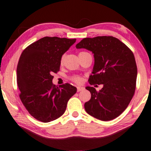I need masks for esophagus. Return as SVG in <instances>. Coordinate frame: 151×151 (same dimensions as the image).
I'll return each mask as SVG.
<instances>
[{
  "label": "esophagus",
  "mask_w": 151,
  "mask_h": 151,
  "mask_svg": "<svg viewBox=\"0 0 151 151\" xmlns=\"http://www.w3.org/2000/svg\"><path fill=\"white\" fill-rule=\"evenodd\" d=\"M84 89H85V88H84L83 87H77V91H78V92H79V91H82V90H83Z\"/></svg>",
  "instance_id": "1"
}]
</instances>
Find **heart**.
Segmentation results:
<instances>
[{
	"label": "heart",
	"mask_w": 151,
	"mask_h": 151,
	"mask_svg": "<svg viewBox=\"0 0 151 151\" xmlns=\"http://www.w3.org/2000/svg\"><path fill=\"white\" fill-rule=\"evenodd\" d=\"M83 53H85V52H80L79 55H81ZM63 61H64V56H62L61 60H60V63H61V64L63 63ZM72 80H73V81L76 83H80L82 82V78L79 77V76H74V77H73V78H72Z\"/></svg>",
	"instance_id": "b5f03b06"
}]
</instances>
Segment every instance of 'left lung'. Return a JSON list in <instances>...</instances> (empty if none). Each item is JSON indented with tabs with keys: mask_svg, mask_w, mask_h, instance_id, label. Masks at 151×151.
<instances>
[{
	"mask_svg": "<svg viewBox=\"0 0 151 151\" xmlns=\"http://www.w3.org/2000/svg\"><path fill=\"white\" fill-rule=\"evenodd\" d=\"M76 47L92 52L94 65L89 84L103 86L99 91L93 87H86L91 95L85 103L86 111L101 121L116 118L127 108L135 91L137 68L134 54L111 36L85 38Z\"/></svg>",
	"mask_w": 151,
	"mask_h": 151,
	"instance_id": "obj_1",
	"label": "left lung"
}]
</instances>
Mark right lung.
I'll use <instances>...</instances> for the list:
<instances>
[{
	"mask_svg": "<svg viewBox=\"0 0 151 151\" xmlns=\"http://www.w3.org/2000/svg\"><path fill=\"white\" fill-rule=\"evenodd\" d=\"M76 39L45 37L23 50L17 65L21 101L28 112L44 123L64 114L70 98L77 91L68 83L57 87L52 74L60 71V60Z\"/></svg>",
	"mask_w": 151,
	"mask_h": 151,
	"instance_id": "right-lung-1",
	"label": "right lung"
}]
</instances>
